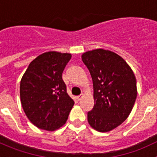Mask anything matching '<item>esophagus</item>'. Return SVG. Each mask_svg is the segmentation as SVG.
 Listing matches in <instances>:
<instances>
[{
	"mask_svg": "<svg viewBox=\"0 0 157 157\" xmlns=\"http://www.w3.org/2000/svg\"><path fill=\"white\" fill-rule=\"evenodd\" d=\"M83 93H82V94L79 95V96H77V99H78V100H80V99H82V97H83Z\"/></svg>",
	"mask_w": 157,
	"mask_h": 157,
	"instance_id": "34e87169",
	"label": "esophagus"
}]
</instances>
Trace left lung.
Segmentation results:
<instances>
[{
  "mask_svg": "<svg viewBox=\"0 0 157 157\" xmlns=\"http://www.w3.org/2000/svg\"><path fill=\"white\" fill-rule=\"evenodd\" d=\"M93 80L94 106L87 113L90 125L99 132H109L124 122L131 113L137 95L134 72L125 61L102 48L82 55Z\"/></svg>",
  "mask_w": 157,
  "mask_h": 157,
  "instance_id": "left-lung-1",
  "label": "left lung"
}]
</instances>
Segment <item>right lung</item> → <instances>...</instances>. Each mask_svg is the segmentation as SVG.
I'll return each instance as SVG.
<instances>
[{
  "label": "right lung",
  "mask_w": 157,
  "mask_h": 157,
  "mask_svg": "<svg viewBox=\"0 0 157 157\" xmlns=\"http://www.w3.org/2000/svg\"><path fill=\"white\" fill-rule=\"evenodd\" d=\"M71 54L48 52L29 64L20 81L22 106L40 129L53 131L67 121L74 101L67 93L62 73Z\"/></svg>",
  "instance_id": "add662e5"
}]
</instances>
